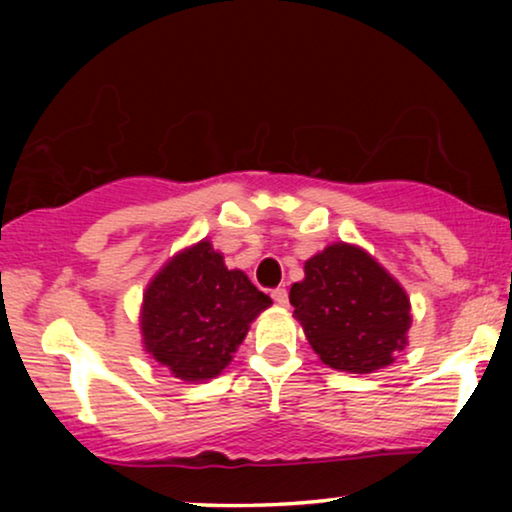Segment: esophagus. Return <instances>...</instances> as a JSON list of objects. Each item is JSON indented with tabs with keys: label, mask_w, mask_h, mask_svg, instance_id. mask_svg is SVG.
I'll return each mask as SVG.
<instances>
[{
	"label": "esophagus",
	"mask_w": 512,
	"mask_h": 512,
	"mask_svg": "<svg viewBox=\"0 0 512 512\" xmlns=\"http://www.w3.org/2000/svg\"><path fill=\"white\" fill-rule=\"evenodd\" d=\"M270 296H272V300H275V303H277V305H282V307H286V305H289V291H286V289H282V286H279V289H275V291H272V293H270Z\"/></svg>",
	"instance_id": "obj_1"
}]
</instances>
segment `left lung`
<instances>
[{
    "label": "left lung",
    "mask_w": 512,
    "mask_h": 512,
    "mask_svg": "<svg viewBox=\"0 0 512 512\" xmlns=\"http://www.w3.org/2000/svg\"><path fill=\"white\" fill-rule=\"evenodd\" d=\"M289 300L314 354L340 373H375L408 347V293L356 244L333 242L307 258Z\"/></svg>",
    "instance_id": "8db88e82"
}]
</instances>
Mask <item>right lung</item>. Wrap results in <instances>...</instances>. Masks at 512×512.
<instances>
[{"mask_svg":"<svg viewBox=\"0 0 512 512\" xmlns=\"http://www.w3.org/2000/svg\"><path fill=\"white\" fill-rule=\"evenodd\" d=\"M270 305L242 270L226 268L212 242L200 240L177 251L146 286L139 310L144 352L179 380H212Z\"/></svg>","mask_w":512,"mask_h":512,"instance_id":"1","label":"right lung"}]
</instances>
